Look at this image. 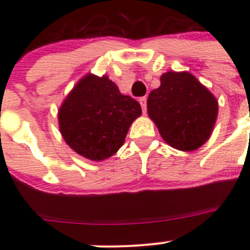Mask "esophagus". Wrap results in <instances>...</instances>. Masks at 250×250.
<instances>
[{
  "label": "esophagus",
  "mask_w": 250,
  "mask_h": 250,
  "mask_svg": "<svg viewBox=\"0 0 250 250\" xmlns=\"http://www.w3.org/2000/svg\"><path fill=\"white\" fill-rule=\"evenodd\" d=\"M139 103H140V105H141V109H143V112L145 113L146 112V98L145 97L140 98Z\"/></svg>",
  "instance_id": "1"
}]
</instances>
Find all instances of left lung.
I'll return each mask as SVG.
<instances>
[{
  "label": "left lung",
  "mask_w": 250,
  "mask_h": 250,
  "mask_svg": "<svg viewBox=\"0 0 250 250\" xmlns=\"http://www.w3.org/2000/svg\"><path fill=\"white\" fill-rule=\"evenodd\" d=\"M218 100L192 74L168 71L147 98L148 117L162 139L180 151H195L210 138Z\"/></svg>",
  "instance_id": "8db88e82"
}]
</instances>
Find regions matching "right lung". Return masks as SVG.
Listing matches in <instances>:
<instances>
[{
    "mask_svg": "<svg viewBox=\"0 0 250 250\" xmlns=\"http://www.w3.org/2000/svg\"><path fill=\"white\" fill-rule=\"evenodd\" d=\"M141 116L139 103L121 94L109 76L87 74L58 111L65 143L82 157L100 162L125 144L130 125Z\"/></svg>",
    "mask_w": 250,
    "mask_h": 250,
    "instance_id": "1",
    "label": "right lung"
}]
</instances>
